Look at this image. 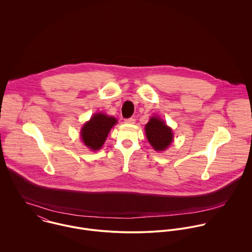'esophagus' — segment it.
<instances>
[{
    "label": "esophagus",
    "mask_w": 252,
    "mask_h": 252,
    "mask_svg": "<svg viewBox=\"0 0 252 252\" xmlns=\"http://www.w3.org/2000/svg\"><path fill=\"white\" fill-rule=\"evenodd\" d=\"M124 121H125V123H128V124H134L135 123V119L133 117L126 118Z\"/></svg>",
    "instance_id": "esophagus-1"
}]
</instances>
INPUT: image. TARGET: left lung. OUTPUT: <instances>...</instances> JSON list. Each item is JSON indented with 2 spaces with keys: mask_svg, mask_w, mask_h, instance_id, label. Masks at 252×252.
<instances>
[{
  "mask_svg": "<svg viewBox=\"0 0 252 252\" xmlns=\"http://www.w3.org/2000/svg\"><path fill=\"white\" fill-rule=\"evenodd\" d=\"M148 142L156 151L165 150L173 141V132L166 123L157 117H151L145 125Z\"/></svg>",
  "mask_w": 252,
  "mask_h": 252,
  "instance_id": "left-lung-1",
  "label": "left lung"
}]
</instances>
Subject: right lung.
Instances as JSON below:
<instances>
[{
	"label": "right lung",
	"instance_id": "right-lung-1",
	"mask_svg": "<svg viewBox=\"0 0 252 252\" xmlns=\"http://www.w3.org/2000/svg\"><path fill=\"white\" fill-rule=\"evenodd\" d=\"M116 123L114 117L103 113H97L85 123L81 129V139L86 146L92 150H98L105 143L108 132Z\"/></svg>",
	"mask_w": 252,
	"mask_h": 252
}]
</instances>
